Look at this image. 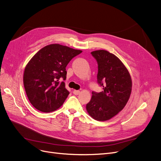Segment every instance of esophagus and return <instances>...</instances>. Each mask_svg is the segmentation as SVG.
I'll list each match as a JSON object with an SVG mask.
<instances>
[{
  "label": "esophagus",
  "instance_id": "obj_1",
  "mask_svg": "<svg viewBox=\"0 0 161 161\" xmlns=\"http://www.w3.org/2000/svg\"><path fill=\"white\" fill-rule=\"evenodd\" d=\"M73 93L74 95H79L80 93V91L79 90H74Z\"/></svg>",
  "mask_w": 161,
  "mask_h": 161
}]
</instances>
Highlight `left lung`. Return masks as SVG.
I'll return each instance as SVG.
<instances>
[{
    "mask_svg": "<svg viewBox=\"0 0 161 161\" xmlns=\"http://www.w3.org/2000/svg\"><path fill=\"white\" fill-rule=\"evenodd\" d=\"M91 53L97 61V82L103 91L92 92L86 109L94 119L104 121L116 115L127 103L131 94L132 80L127 69L115 55L103 49Z\"/></svg>",
    "mask_w": 161,
    "mask_h": 161,
    "instance_id": "obj_1",
    "label": "left lung"
}]
</instances>
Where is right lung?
Wrapping results in <instances>:
<instances>
[{
    "label": "right lung",
    "mask_w": 161,
    "mask_h": 161,
    "mask_svg": "<svg viewBox=\"0 0 161 161\" xmlns=\"http://www.w3.org/2000/svg\"><path fill=\"white\" fill-rule=\"evenodd\" d=\"M82 51L53 44L46 46L34 55L25 66L24 87L32 105L42 112L56 110L70 92L61 78H66V67Z\"/></svg>",
    "instance_id": "1"
}]
</instances>
